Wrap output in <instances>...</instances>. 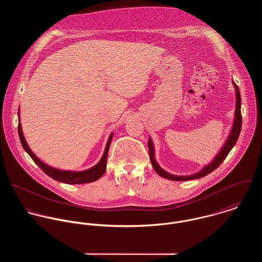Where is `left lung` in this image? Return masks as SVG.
<instances>
[{"label": "left lung", "instance_id": "8db88e82", "mask_svg": "<svg viewBox=\"0 0 262 262\" xmlns=\"http://www.w3.org/2000/svg\"><path fill=\"white\" fill-rule=\"evenodd\" d=\"M233 85L235 89V96H236V106H235V113H234V120H233V124H232V128L231 131L225 141L222 148L219 150V152L216 154V156L213 158V160L211 162H209L208 164H206L201 170H199L198 172L191 173V174H187V176H177V174H172L166 170H164L156 161L155 158V149H154V144L152 139L149 137L148 140V148H149V157L152 163V166L154 168V170L162 178L170 180V181H177V182H186V181H192V180H196V179H201L203 177H206L207 174L211 173L212 171H214L227 157L228 153L231 151V149L234 147V145L236 144L240 131H241V126H242V117H241V97H240V92L238 86L236 85V83L234 81Z\"/></svg>", "mask_w": 262, "mask_h": 262}]
</instances>
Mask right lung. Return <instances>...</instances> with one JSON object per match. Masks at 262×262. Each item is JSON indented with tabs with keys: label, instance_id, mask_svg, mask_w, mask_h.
Here are the masks:
<instances>
[{
	"label": "right lung",
	"instance_id": "obj_1",
	"mask_svg": "<svg viewBox=\"0 0 262 262\" xmlns=\"http://www.w3.org/2000/svg\"><path fill=\"white\" fill-rule=\"evenodd\" d=\"M18 118H19V125H18V133L20 137L21 144L25 151L30 155V157L33 159V161L37 164L38 166L51 179L63 183V184H70V185H80V184H89L98 181L100 178L103 177L107 169V158H108V152L110 148V144L113 139L114 133H111L109 136V139L107 141L105 151L103 153L102 158L100 161L93 167L85 169V170H80V171H74V170H63V169H58L52 166H49L48 164L44 163L41 159H39L37 156L34 154V152L29 147L24 134L22 130V125L20 123V108L18 111Z\"/></svg>",
	"mask_w": 262,
	"mask_h": 262
}]
</instances>
